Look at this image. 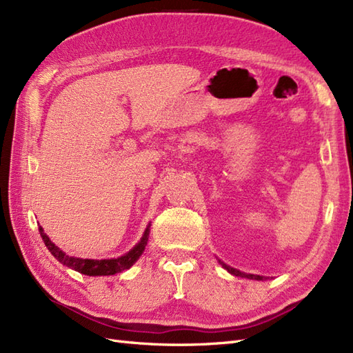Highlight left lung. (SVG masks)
<instances>
[{"label":"left lung","mask_w":353,"mask_h":353,"mask_svg":"<svg viewBox=\"0 0 353 353\" xmlns=\"http://www.w3.org/2000/svg\"><path fill=\"white\" fill-rule=\"evenodd\" d=\"M218 262L222 265L223 270H227L231 275H236V276H241V279H249V280H256V281H263V280H268V276H263V275H256V274H245V272H241L236 268H232V266L223 263L222 261L218 259Z\"/></svg>","instance_id":"left-lung-1"}]
</instances>
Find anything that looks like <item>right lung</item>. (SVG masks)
I'll list each match as a JSON object with an SVG mask.
<instances>
[{
  "label": "right lung",
  "instance_id": "right-lung-1",
  "mask_svg": "<svg viewBox=\"0 0 353 353\" xmlns=\"http://www.w3.org/2000/svg\"><path fill=\"white\" fill-rule=\"evenodd\" d=\"M150 225L152 223H148L147 228L144 230L143 237L130 252L119 256V258H112V259H82V258H74V256H69L63 252L59 245H56L50 240V237L44 232V228L39 225L38 230L42 237V241H44V244L47 245V249L60 263L66 265L68 268H72L83 275L99 276V275H114L117 272L130 270L131 266L140 259V256L145 249L147 241H148V234H150Z\"/></svg>",
  "mask_w": 353,
  "mask_h": 353
}]
</instances>
